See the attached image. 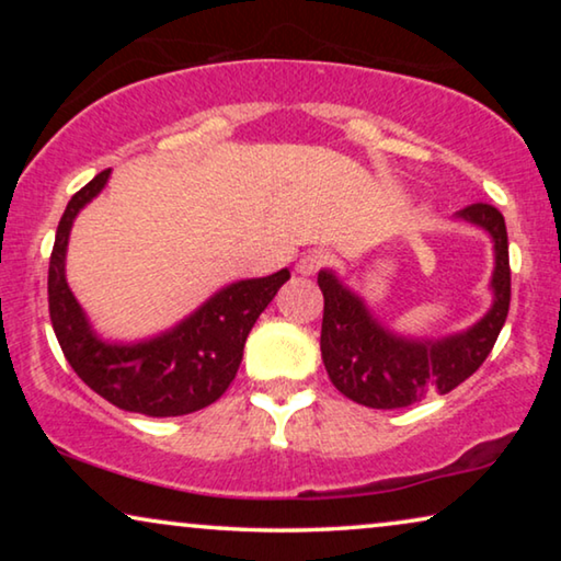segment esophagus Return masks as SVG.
Returning <instances> with one entry per match:
<instances>
[{
  "label": "esophagus",
  "mask_w": 561,
  "mask_h": 561,
  "mask_svg": "<svg viewBox=\"0 0 561 561\" xmlns=\"http://www.w3.org/2000/svg\"><path fill=\"white\" fill-rule=\"evenodd\" d=\"M327 265H329L327 252L311 250V252H306V255H301V260H298L296 271L301 273V275H317L321 267H327Z\"/></svg>",
  "instance_id": "1"
}]
</instances>
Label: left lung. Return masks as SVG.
Returning <instances> with one entry per match:
<instances>
[{
  "mask_svg": "<svg viewBox=\"0 0 561 561\" xmlns=\"http://www.w3.org/2000/svg\"><path fill=\"white\" fill-rule=\"evenodd\" d=\"M457 217L482 227L495 242L493 309L462 334L436 342L390 334L334 273H319L324 294L321 359L329 380L350 401L382 411L405 409L428 396L449 393L485 363L511 306L508 232L503 214L490 204H470Z\"/></svg>",
  "mask_w": 561,
  "mask_h": 561,
  "instance_id": "1",
  "label": "left lung"
}]
</instances>
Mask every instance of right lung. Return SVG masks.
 <instances>
[{"label":"right lung","instance_id":"add662e5","mask_svg":"<svg viewBox=\"0 0 561 561\" xmlns=\"http://www.w3.org/2000/svg\"><path fill=\"white\" fill-rule=\"evenodd\" d=\"M106 179L110 168L76 191L58 221L48 267L53 332L73 373L117 409L145 416L202 411L225 396L240 370L250 329L290 273L278 271L267 278L232 283L156 340L137 344L96 340L66 283V244L76 214L104 188Z\"/></svg>","mask_w":561,"mask_h":561}]
</instances>
